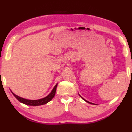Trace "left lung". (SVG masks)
I'll list each match as a JSON object with an SVG mask.
<instances>
[{
    "label": "left lung",
    "mask_w": 132,
    "mask_h": 132,
    "mask_svg": "<svg viewBox=\"0 0 132 132\" xmlns=\"http://www.w3.org/2000/svg\"><path fill=\"white\" fill-rule=\"evenodd\" d=\"M79 95H80V97H81V98H82V99L84 100V101H86V102H87V103H89V104H93V105H96V104H94V103H92V102H89V101H87V100H85V99H84V98H82V97H81V95H80L79 94Z\"/></svg>",
    "instance_id": "left-lung-1"
}]
</instances>
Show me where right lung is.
<instances>
[{"instance_id": "1", "label": "right lung", "mask_w": 132, "mask_h": 132, "mask_svg": "<svg viewBox=\"0 0 132 132\" xmlns=\"http://www.w3.org/2000/svg\"><path fill=\"white\" fill-rule=\"evenodd\" d=\"M57 86V83L55 85V87L53 88V90L51 91V92L50 93V94L46 96V97L43 98H41V99L34 100L26 99V98L20 97H19V96L17 95L16 94H15L14 93H13L11 90L10 91L12 93L13 95H14L20 102H21V103L26 104L27 105H30V106H39V105H42L47 104L48 102H50L51 100L55 97Z\"/></svg>"}]
</instances>
